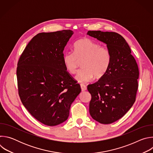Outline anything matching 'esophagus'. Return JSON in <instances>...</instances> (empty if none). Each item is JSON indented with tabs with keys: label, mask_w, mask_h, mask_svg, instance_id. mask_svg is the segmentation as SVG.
Segmentation results:
<instances>
[{
	"label": "esophagus",
	"mask_w": 153,
	"mask_h": 153,
	"mask_svg": "<svg viewBox=\"0 0 153 153\" xmlns=\"http://www.w3.org/2000/svg\"><path fill=\"white\" fill-rule=\"evenodd\" d=\"M80 87H81L82 91H84L86 90V89H87L86 85H85L84 84H80Z\"/></svg>",
	"instance_id": "obj_1"
}]
</instances>
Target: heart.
Here are the masks:
<instances>
[{
    "label": "heart",
    "mask_w": 153,
    "mask_h": 153,
    "mask_svg": "<svg viewBox=\"0 0 153 153\" xmlns=\"http://www.w3.org/2000/svg\"><path fill=\"white\" fill-rule=\"evenodd\" d=\"M63 64L66 71L74 74L79 62L82 67L76 79L79 82H88L94 77L102 78L106 73L110 65L111 56L108 50L90 39L83 38L77 41L74 45V53L67 52L62 57Z\"/></svg>",
    "instance_id": "b5f03b06"
}]
</instances>
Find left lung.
<instances>
[{
    "instance_id": "1",
    "label": "left lung",
    "mask_w": 153,
    "mask_h": 153,
    "mask_svg": "<svg viewBox=\"0 0 153 153\" xmlns=\"http://www.w3.org/2000/svg\"><path fill=\"white\" fill-rule=\"evenodd\" d=\"M87 35L105 43L110 53V65L105 75L87 86L91 95V116L100 123L110 124L122 117L136 100L138 66L128 43L119 34L88 31Z\"/></svg>"
}]
</instances>
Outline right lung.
I'll return each mask as SVG.
<instances>
[{"instance_id":"add662e5","label":"right lung","mask_w":153,"mask_h":153,"mask_svg":"<svg viewBox=\"0 0 153 153\" xmlns=\"http://www.w3.org/2000/svg\"><path fill=\"white\" fill-rule=\"evenodd\" d=\"M70 30L40 33L28 43L17 63L20 99L40 122L56 126L67 120L80 86L65 70L63 50L73 34Z\"/></svg>"}]
</instances>
